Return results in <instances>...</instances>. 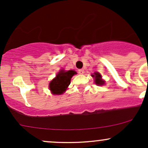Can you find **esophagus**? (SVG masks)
Wrapping results in <instances>:
<instances>
[{"instance_id":"34e87169","label":"esophagus","mask_w":148,"mask_h":148,"mask_svg":"<svg viewBox=\"0 0 148 148\" xmlns=\"http://www.w3.org/2000/svg\"><path fill=\"white\" fill-rule=\"evenodd\" d=\"M79 73L80 74H83L84 73V69H79Z\"/></svg>"}]
</instances>
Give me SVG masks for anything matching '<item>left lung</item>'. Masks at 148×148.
I'll return each instance as SVG.
<instances>
[{"label": "left lung", "mask_w": 148, "mask_h": 148, "mask_svg": "<svg viewBox=\"0 0 148 148\" xmlns=\"http://www.w3.org/2000/svg\"><path fill=\"white\" fill-rule=\"evenodd\" d=\"M92 76L95 78V83L98 86H102L104 84L105 81L101 79V75L99 72H95L94 74H92Z\"/></svg>", "instance_id": "8db88e82"}]
</instances>
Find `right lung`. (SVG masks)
<instances>
[{
  "label": "right lung",
  "mask_w": 148,
  "mask_h": 148,
  "mask_svg": "<svg viewBox=\"0 0 148 148\" xmlns=\"http://www.w3.org/2000/svg\"><path fill=\"white\" fill-rule=\"evenodd\" d=\"M74 74H76V72L74 70L64 71V69H60L49 84V89L52 94L61 95L65 92L70 84L71 79Z\"/></svg>",
  "instance_id": "obj_1"
}]
</instances>
